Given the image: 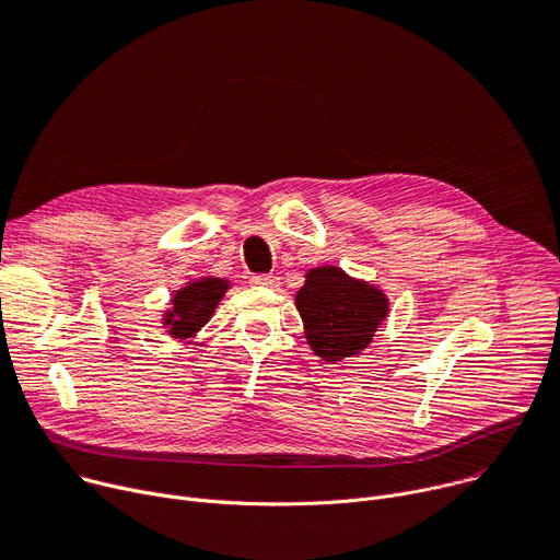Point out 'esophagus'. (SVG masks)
<instances>
[{
	"label": "esophagus",
	"instance_id": "obj_1",
	"mask_svg": "<svg viewBox=\"0 0 560 560\" xmlns=\"http://www.w3.org/2000/svg\"><path fill=\"white\" fill-rule=\"evenodd\" d=\"M252 285H258V288H277V285H279V277H272V275H254V277H252Z\"/></svg>",
	"mask_w": 560,
	"mask_h": 560
}]
</instances>
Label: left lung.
I'll return each mask as SVG.
<instances>
[{
  "mask_svg": "<svg viewBox=\"0 0 560 560\" xmlns=\"http://www.w3.org/2000/svg\"><path fill=\"white\" fill-rule=\"evenodd\" d=\"M294 306L302 315L308 347L326 362L364 351L389 313V300L381 288L335 266L308 270Z\"/></svg>",
  "mask_w": 560,
  "mask_h": 560,
  "instance_id": "left-lung-1",
  "label": "left lung"
}]
</instances>
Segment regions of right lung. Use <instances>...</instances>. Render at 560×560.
Returning <instances> with one entry per match:
<instances>
[{"label":"right lung","mask_w":560,"mask_h":560,"mask_svg":"<svg viewBox=\"0 0 560 560\" xmlns=\"http://www.w3.org/2000/svg\"><path fill=\"white\" fill-rule=\"evenodd\" d=\"M230 290V281L220 277H198L173 292L171 306L164 311L162 324L175 340H191L213 317L215 306Z\"/></svg>","instance_id":"right-lung-1"}]
</instances>
